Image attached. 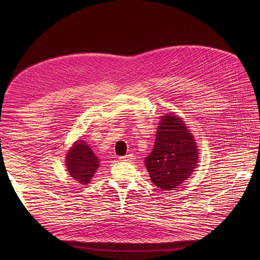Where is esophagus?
Returning <instances> with one entry per match:
<instances>
[{
  "label": "esophagus",
  "instance_id": "34e87169",
  "mask_svg": "<svg viewBox=\"0 0 260 260\" xmlns=\"http://www.w3.org/2000/svg\"><path fill=\"white\" fill-rule=\"evenodd\" d=\"M119 159L121 161H131L133 159V155L132 154H127V155H124V156H120Z\"/></svg>",
  "mask_w": 260,
  "mask_h": 260
}]
</instances>
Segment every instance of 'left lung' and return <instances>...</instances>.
Segmentation results:
<instances>
[{
  "mask_svg": "<svg viewBox=\"0 0 260 260\" xmlns=\"http://www.w3.org/2000/svg\"><path fill=\"white\" fill-rule=\"evenodd\" d=\"M198 156L192 135L181 118L171 114L161 117L153 150L145 158V165L154 185L172 190L192 174Z\"/></svg>",
  "mask_w": 260,
  "mask_h": 260,
  "instance_id": "obj_1",
  "label": "left lung"
}]
</instances>
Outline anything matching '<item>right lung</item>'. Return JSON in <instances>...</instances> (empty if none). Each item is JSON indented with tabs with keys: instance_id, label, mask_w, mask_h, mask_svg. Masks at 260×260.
<instances>
[{
	"instance_id": "1",
	"label": "right lung",
	"mask_w": 260,
	"mask_h": 260,
	"mask_svg": "<svg viewBox=\"0 0 260 260\" xmlns=\"http://www.w3.org/2000/svg\"><path fill=\"white\" fill-rule=\"evenodd\" d=\"M100 162L90 147L79 141L72 147L67 155V167L71 177L81 184L89 183Z\"/></svg>"
}]
</instances>
